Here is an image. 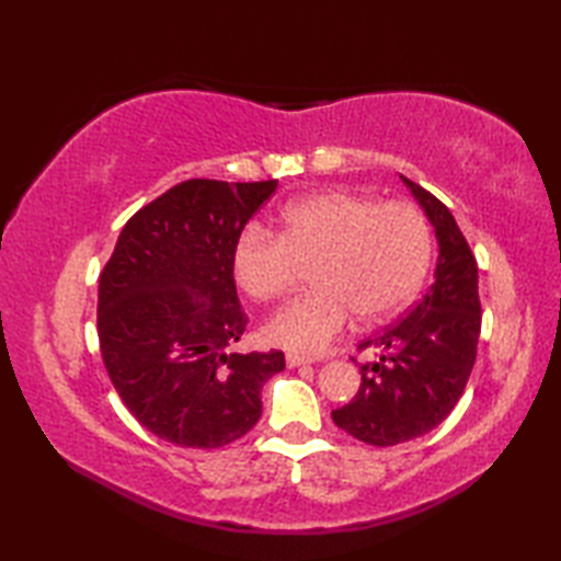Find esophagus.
Here are the masks:
<instances>
[{"label": "esophagus", "instance_id": "34e87169", "mask_svg": "<svg viewBox=\"0 0 561 561\" xmlns=\"http://www.w3.org/2000/svg\"><path fill=\"white\" fill-rule=\"evenodd\" d=\"M306 364H313V359H311V356H304V354H294V352H289V354H287V366L296 368V366H306Z\"/></svg>", "mask_w": 561, "mask_h": 561}]
</instances>
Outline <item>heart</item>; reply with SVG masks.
Instances as JSON below:
<instances>
[{"instance_id": "b5f03b06", "label": "heart", "mask_w": 561, "mask_h": 561, "mask_svg": "<svg viewBox=\"0 0 561 561\" xmlns=\"http://www.w3.org/2000/svg\"><path fill=\"white\" fill-rule=\"evenodd\" d=\"M432 229L408 202L320 193L282 211L272 236L250 226L236 238L231 272L253 301H274L311 272L313 291L284 306L265 335L294 352H320L352 316L362 323L398 313L420 291L432 262Z\"/></svg>"}]
</instances>
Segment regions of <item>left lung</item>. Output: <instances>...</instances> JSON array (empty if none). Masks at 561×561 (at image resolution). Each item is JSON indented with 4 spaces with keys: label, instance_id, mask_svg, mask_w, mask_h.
<instances>
[{
    "label": "left lung",
    "instance_id": "1",
    "mask_svg": "<svg viewBox=\"0 0 561 561\" xmlns=\"http://www.w3.org/2000/svg\"><path fill=\"white\" fill-rule=\"evenodd\" d=\"M402 181L436 231V279L398 323L356 344L376 359L359 364L354 400L332 410L342 432L380 448L424 436L453 412L468 386L482 328L478 260L468 241L444 202L410 178Z\"/></svg>",
    "mask_w": 561,
    "mask_h": 561
}]
</instances>
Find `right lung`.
I'll list each match as a JSON object with an SVG mask.
<instances>
[{
  "label": "right lung",
  "mask_w": 561,
  "mask_h": 561,
  "mask_svg": "<svg viewBox=\"0 0 561 561\" xmlns=\"http://www.w3.org/2000/svg\"><path fill=\"white\" fill-rule=\"evenodd\" d=\"M277 181L193 178L129 217L99 282L105 371L135 420L183 448H221L262 414L284 352H229L248 316L231 250Z\"/></svg>",
  "instance_id": "add662e5"
}]
</instances>
